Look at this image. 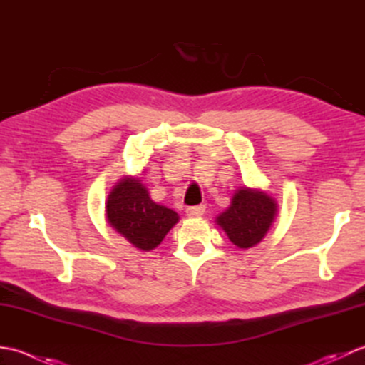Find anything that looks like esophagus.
<instances>
[{
  "label": "esophagus",
  "mask_w": 365,
  "mask_h": 365,
  "mask_svg": "<svg viewBox=\"0 0 365 365\" xmlns=\"http://www.w3.org/2000/svg\"><path fill=\"white\" fill-rule=\"evenodd\" d=\"M205 213V205H196V207H188L187 208V215L190 218H199Z\"/></svg>",
  "instance_id": "esophagus-1"
}]
</instances>
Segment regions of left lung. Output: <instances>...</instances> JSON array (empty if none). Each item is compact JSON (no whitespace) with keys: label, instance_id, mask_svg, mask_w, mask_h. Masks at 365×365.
<instances>
[{"label":"left lung","instance_id":"obj_1","mask_svg":"<svg viewBox=\"0 0 365 365\" xmlns=\"http://www.w3.org/2000/svg\"><path fill=\"white\" fill-rule=\"evenodd\" d=\"M277 202L269 192L260 188L240 187L230 199V205L215 218L229 240L240 250L259 245L273 226Z\"/></svg>","mask_w":365,"mask_h":365}]
</instances>
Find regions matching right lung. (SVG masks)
<instances>
[{
    "label": "right lung",
    "mask_w": 365,
    "mask_h": 365,
    "mask_svg": "<svg viewBox=\"0 0 365 365\" xmlns=\"http://www.w3.org/2000/svg\"><path fill=\"white\" fill-rule=\"evenodd\" d=\"M105 218L139 251H152L178 222V213L153 202L141 177L123 175L110 191Z\"/></svg>",
    "instance_id": "1"
}]
</instances>
